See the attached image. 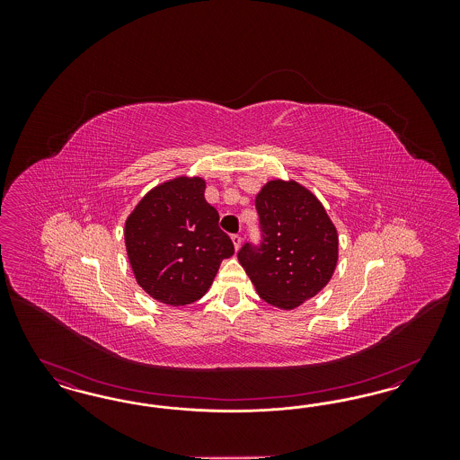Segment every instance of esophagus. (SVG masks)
Instances as JSON below:
<instances>
[{"mask_svg": "<svg viewBox=\"0 0 460 460\" xmlns=\"http://www.w3.org/2000/svg\"><path fill=\"white\" fill-rule=\"evenodd\" d=\"M231 240H233V243H234V248H236V250H240V246H241L240 234H233V236H231Z\"/></svg>", "mask_w": 460, "mask_h": 460, "instance_id": "obj_1", "label": "esophagus"}]
</instances>
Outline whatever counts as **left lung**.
Instances as JSON below:
<instances>
[{
  "label": "left lung",
  "mask_w": 460,
  "mask_h": 460,
  "mask_svg": "<svg viewBox=\"0 0 460 460\" xmlns=\"http://www.w3.org/2000/svg\"><path fill=\"white\" fill-rule=\"evenodd\" d=\"M263 243L238 253L259 296L293 310L328 285L338 263V229L321 203L295 179H270L255 198Z\"/></svg>",
  "instance_id": "left-lung-1"
}]
</instances>
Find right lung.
<instances>
[{
	"instance_id": "right-lung-1",
	"label": "right lung",
	"mask_w": 460,
	"mask_h": 460,
	"mask_svg": "<svg viewBox=\"0 0 460 460\" xmlns=\"http://www.w3.org/2000/svg\"><path fill=\"white\" fill-rule=\"evenodd\" d=\"M199 175H177L152 188L124 224L126 252L136 283L154 300L182 306L199 300L220 263L234 253L205 199Z\"/></svg>"
}]
</instances>
